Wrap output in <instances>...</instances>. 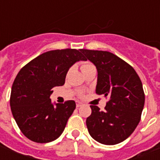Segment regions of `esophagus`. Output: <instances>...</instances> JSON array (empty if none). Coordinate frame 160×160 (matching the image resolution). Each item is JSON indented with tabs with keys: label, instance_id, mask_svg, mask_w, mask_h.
Instances as JSON below:
<instances>
[{
	"label": "esophagus",
	"instance_id": "obj_1",
	"mask_svg": "<svg viewBox=\"0 0 160 160\" xmlns=\"http://www.w3.org/2000/svg\"><path fill=\"white\" fill-rule=\"evenodd\" d=\"M82 105V104L80 103V102H79V101H77L76 102V107H80Z\"/></svg>",
	"mask_w": 160,
	"mask_h": 160
}]
</instances>
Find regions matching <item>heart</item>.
<instances>
[{
    "instance_id": "obj_1",
    "label": "heart",
    "mask_w": 160,
    "mask_h": 160,
    "mask_svg": "<svg viewBox=\"0 0 160 160\" xmlns=\"http://www.w3.org/2000/svg\"><path fill=\"white\" fill-rule=\"evenodd\" d=\"M88 66H91V64H89V63H86V64H84L83 66L81 67V69H84L85 68H87V67Z\"/></svg>"
}]
</instances>
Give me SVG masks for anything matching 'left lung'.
<instances>
[{
	"instance_id": "obj_1",
	"label": "left lung",
	"mask_w": 160,
	"mask_h": 160,
	"mask_svg": "<svg viewBox=\"0 0 160 160\" xmlns=\"http://www.w3.org/2000/svg\"><path fill=\"white\" fill-rule=\"evenodd\" d=\"M85 61H90L98 71L96 93L110 97L105 110L91 105L87 118L88 132L95 141L116 145L130 136L141 120L145 94L140 77L132 67L114 54L82 49Z\"/></svg>"
}]
</instances>
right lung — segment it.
Instances as JSON below:
<instances>
[{
    "instance_id": "right-lung-1",
    "label": "right lung",
    "mask_w": 160,
    "mask_h": 160,
    "mask_svg": "<svg viewBox=\"0 0 160 160\" xmlns=\"http://www.w3.org/2000/svg\"><path fill=\"white\" fill-rule=\"evenodd\" d=\"M75 49L42 53L23 67L12 84L10 107L12 117L25 136L38 143L56 140L75 109L73 100L64 104L49 98L52 88L62 86L68 71L79 61H85Z\"/></svg>"
}]
</instances>
